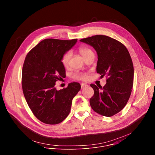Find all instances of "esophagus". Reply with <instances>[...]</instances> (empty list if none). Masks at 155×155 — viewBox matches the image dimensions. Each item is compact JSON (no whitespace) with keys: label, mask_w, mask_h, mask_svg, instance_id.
<instances>
[{"label":"esophagus","mask_w":155,"mask_h":155,"mask_svg":"<svg viewBox=\"0 0 155 155\" xmlns=\"http://www.w3.org/2000/svg\"><path fill=\"white\" fill-rule=\"evenodd\" d=\"M87 86V85L86 84H84V83H82L81 84V89H83V88H84V87H86Z\"/></svg>","instance_id":"34e87169"}]
</instances>
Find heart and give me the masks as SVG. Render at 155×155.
<instances>
[{
    "instance_id": "b5f03b06",
    "label": "heart",
    "mask_w": 155,
    "mask_h": 155,
    "mask_svg": "<svg viewBox=\"0 0 155 155\" xmlns=\"http://www.w3.org/2000/svg\"><path fill=\"white\" fill-rule=\"evenodd\" d=\"M78 51L80 54L84 58V59L87 58L91 53H93L91 49L84 47H80L78 48ZM71 57H72V53L70 51H67L62 55L61 61L62 65L65 66V67H67V66L69 65ZM72 78L75 80H87L88 78H89V75H88L87 74H86V73L76 72L72 75Z\"/></svg>"
}]
</instances>
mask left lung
<instances>
[{"label":"left lung","instance_id":"8db88e82","mask_svg":"<svg viewBox=\"0 0 155 155\" xmlns=\"http://www.w3.org/2000/svg\"><path fill=\"white\" fill-rule=\"evenodd\" d=\"M80 41L95 49L98 56L96 71L107 77L103 87L90 84L94 91L90 105L96 113L112 117L125 107L131 94L134 66L130 54L123 43L106 35H96Z\"/></svg>","mask_w":155,"mask_h":155}]
</instances>
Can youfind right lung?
<instances>
[{
    "label": "right lung",
    "mask_w": 155,
    "mask_h": 155,
    "mask_svg": "<svg viewBox=\"0 0 155 155\" xmlns=\"http://www.w3.org/2000/svg\"><path fill=\"white\" fill-rule=\"evenodd\" d=\"M71 40L47 38L26 55L22 71V87L26 102L35 117L48 124L60 123L70 113L73 98L80 83L73 82L57 90L55 83L65 77L62 55L76 43Z\"/></svg>",
    "instance_id": "obj_1"
}]
</instances>
